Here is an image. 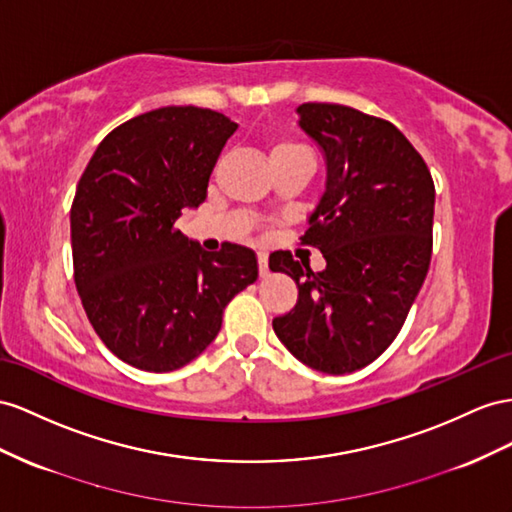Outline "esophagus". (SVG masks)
I'll return each mask as SVG.
<instances>
[{"instance_id":"esophagus-1","label":"esophagus","mask_w":512,"mask_h":512,"mask_svg":"<svg viewBox=\"0 0 512 512\" xmlns=\"http://www.w3.org/2000/svg\"><path fill=\"white\" fill-rule=\"evenodd\" d=\"M257 261H259V274H261V277H268V253L259 251L257 253Z\"/></svg>"}]
</instances>
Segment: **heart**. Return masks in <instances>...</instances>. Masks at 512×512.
<instances>
[{
	"mask_svg": "<svg viewBox=\"0 0 512 512\" xmlns=\"http://www.w3.org/2000/svg\"><path fill=\"white\" fill-rule=\"evenodd\" d=\"M287 155H307V151L300 147V144L290 140H277L270 147V160H277V157H287Z\"/></svg>",
	"mask_w": 512,
	"mask_h": 512,
	"instance_id": "heart-1",
	"label": "heart"
}]
</instances>
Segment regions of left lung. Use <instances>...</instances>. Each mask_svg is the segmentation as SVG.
<instances>
[{"mask_svg": "<svg viewBox=\"0 0 512 512\" xmlns=\"http://www.w3.org/2000/svg\"><path fill=\"white\" fill-rule=\"evenodd\" d=\"M296 112L326 162L324 192L300 240L318 248L326 268L313 272L287 251L270 255V270L298 285L296 307L272 329L311 370L350 374L383 355L422 290L435 183L389 121L337 103Z\"/></svg>", "mask_w": 512, "mask_h": 512, "instance_id": "obj_1", "label": "left lung"}]
</instances>
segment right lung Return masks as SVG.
Instances as JSON below:
<instances>
[{"mask_svg":"<svg viewBox=\"0 0 512 512\" xmlns=\"http://www.w3.org/2000/svg\"><path fill=\"white\" fill-rule=\"evenodd\" d=\"M238 123L168 106L101 140L71 207L75 287L93 329L116 357L173 372L214 342L222 311L257 281V257L225 244L207 253L177 229L207 199L218 155Z\"/></svg>","mask_w":512,"mask_h":512,"instance_id":"add662e5","label":"right lung"}]
</instances>
